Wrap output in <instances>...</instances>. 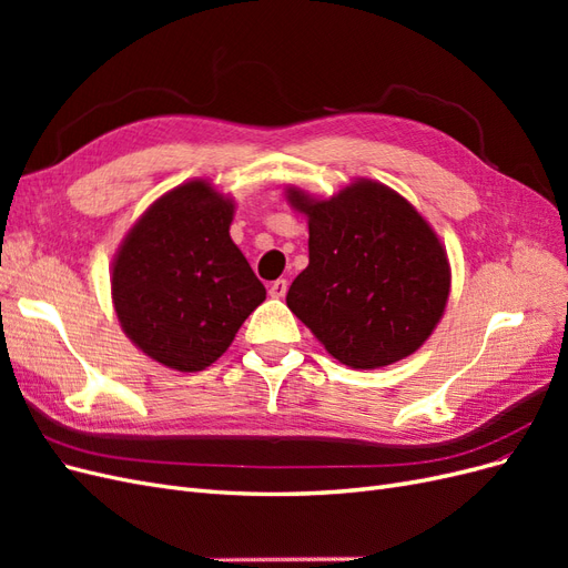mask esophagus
Here are the masks:
<instances>
[{
    "instance_id": "34e87169",
    "label": "esophagus",
    "mask_w": 568,
    "mask_h": 568,
    "mask_svg": "<svg viewBox=\"0 0 568 568\" xmlns=\"http://www.w3.org/2000/svg\"><path fill=\"white\" fill-rule=\"evenodd\" d=\"M286 288H288V282L286 280H274L270 284V296L272 298H284L286 296Z\"/></svg>"
}]
</instances>
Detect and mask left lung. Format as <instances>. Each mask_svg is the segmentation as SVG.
<instances>
[{
    "label": "left lung",
    "instance_id": "8db88e82",
    "mask_svg": "<svg viewBox=\"0 0 568 568\" xmlns=\"http://www.w3.org/2000/svg\"><path fill=\"white\" fill-rule=\"evenodd\" d=\"M288 201L311 227V263L288 288V311L353 369L386 367L415 353L450 294L448 257L426 220L369 180L329 201L301 192Z\"/></svg>",
    "mask_w": 568,
    "mask_h": 568
}]
</instances>
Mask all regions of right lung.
<instances>
[{
    "instance_id": "1",
    "label": "right lung",
    "mask_w": 568,
    "mask_h": 568,
    "mask_svg": "<svg viewBox=\"0 0 568 568\" xmlns=\"http://www.w3.org/2000/svg\"><path fill=\"white\" fill-rule=\"evenodd\" d=\"M232 213V201L209 182L182 184L151 205L113 263L125 334L173 369L213 365L265 301L263 282L230 236Z\"/></svg>"
}]
</instances>
